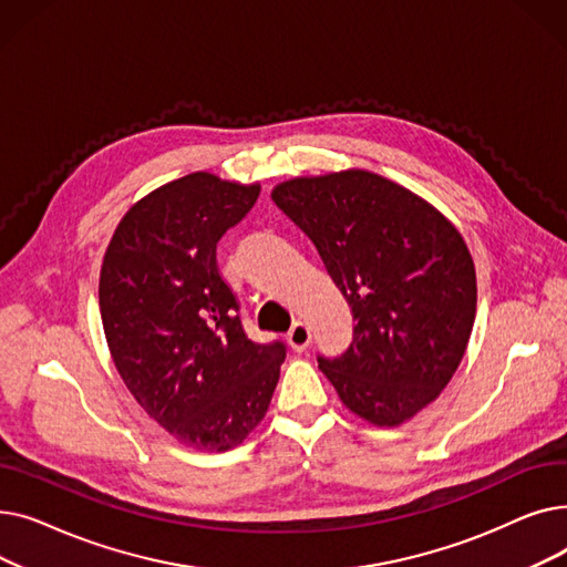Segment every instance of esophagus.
Here are the masks:
<instances>
[{
  "instance_id": "esophagus-1",
  "label": "esophagus",
  "mask_w": 567,
  "mask_h": 567,
  "mask_svg": "<svg viewBox=\"0 0 567 567\" xmlns=\"http://www.w3.org/2000/svg\"><path fill=\"white\" fill-rule=\"evenodd\" d=\"M310 340H312V333H310V329H308L303 321H296L291 329H289V333H287V342H289V347L293 351H306Z\"/></svg>"
}]
</instances>
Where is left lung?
Returning a JSON list of instances; mask_svg holds the SVG:
<instances>
[{"label":"left lung","mask_w":567,"mask_h":567,"mask_svg":"<svg viewBox=\"0 0 567 567\" xmlns=\"http://www.w3.org/2000/svg\"><path fill=\"white\" fill-rule=\"evenodd\" d=\"M271 199L308 234L355 319L349 349L319 370L359 419L411 421L449 385L473 331L478 287L462 234L370 169L293 176Z\"/></svg>","instance_id":"1"}]
</instances>
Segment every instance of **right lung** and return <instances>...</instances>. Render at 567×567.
Instances as JSON below:
<instances>
[{
  "label": "right lung",
  "mask_w": 567,
  "mask_h": 567,
  "mask_svg": "<svg viewBox=\"0 0 567 567\" xmlns=\"http://www.w3.org/2000/svg\"><path fill=\"white\" fill-rule=\"evenodd\" d=\"M259 184L193 172L137 199L105 250L99 306L126 389L186 449L241 445L271 404L285 344L246 333L216 246Z\"/></svg>",
  "instance_id": "add662e5"
}]
</instances>
